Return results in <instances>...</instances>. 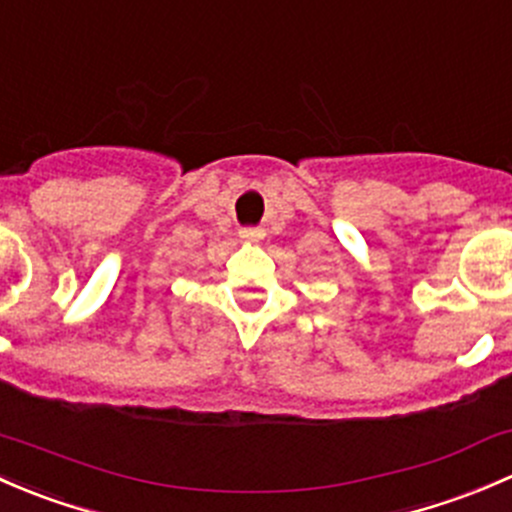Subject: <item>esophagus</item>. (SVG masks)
Instances as JSON below:
<instances>
[{
  "mask_svg": "<svg viewBox=\"0 0 512 512\" xmlns=\"http://www.w3.org/2000/svg\"><path fill=\"white\" fill-rule=\"evenodd\" d=\"M239 234H241V239H244V241H258V239H263V231L258 229V226H244V229H241Z\"/></svg>",
  "mask_w": 512,
  "mask_h": 512,
  "instance_id": "obj_1",
  "label": "esophagus"
}]
</instances>
